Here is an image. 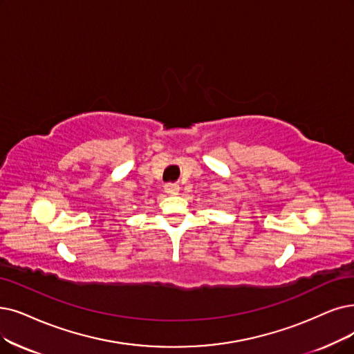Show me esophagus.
Instances as JSON below:
<instances>
[{
  "mask_svg": "<svg viewBox=\"0 0 354 354\" xmlns=\"http://www.w3.org/2000/svg\"><path fill=\"white\" fill-rule=\"evenodd\" d=\"M164 190H165L167 194L174 196V194H178L180 187H178L177 185H165V186H164Z\"/></svg>",
  "mask_w": 354,
  "mask_h": 354,
  "instance_id": "obj_1",
  "label": "esophagus"
}]
</instances>
